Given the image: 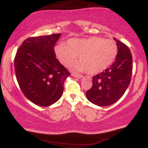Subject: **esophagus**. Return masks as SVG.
Here are the masks:
<instances>
[{"label":"esophagus","instance_id":"1","mask_svg":"<svg viewBox=\"0 0 148 148\" xmlns=\"http://www.w3.org/2000/svg\"><path fill=\"white\" fill-rule=\"evenodd\" d=\"M72 75L74 76V77H76V78H79V79H81V78H82L83 75H81V74H76V73H72Z\"/></svg>","mask_w":148,"mask_h":148}]
</instances>
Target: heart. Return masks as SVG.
I'll return each mask as SVG.
<instances>
[{
    "label": "heart",
    "instance_id": "b5f03b06",
    "mask_svg": "<svg viewBox=\"0 0 148 148\" xmlns=\"http://www.w3.org/2000/svg\"><path fill=\"white\" fill-rule=\"evenodd\" d=\"M55 50L64 65H69L78 56L79 61L73 64L74 69L96 74L113 63L118 53V46L113 40L92 37L88 39H71L67 46H57Z\"/></svg>",
    "mask_w": 148,
    "mask_h": 148
}]
</instances>
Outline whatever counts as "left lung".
<instances>
[{"label":"left lung","instance_id":"1","mask_svg":"<svg viewBox=\"0 0 148 148\" xmlns=\"http://www.w3.org/2000/svg\"><path fill=\"white\" fill-rule=\"evenodd\" d=\"M118 54L111 67L92 77V86L86 92L87 99L99 106H106L118 101L130 84L132 56L127 46L114 38Z\"/></svg>","mask_w":148,"mask_h":148}]
</instances>
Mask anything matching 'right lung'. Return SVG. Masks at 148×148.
<instances>
[{"instance_id":"obj_1","label":"right lung","mask_w":148,"mask_h":148,"mask_svg":"<svg viewBox=\"0 0 148 148\" xmlns=\"http://www.w3.org/2000/svg\"><path fill=\"white\" fill-rule=\"evenodd\" d=\"M61 34L32 37L18 47L14 58L16 80L27 99L49 106L62 95L64 82L70 75L56 57L54 45Z\"/></svg>"}]
</instances>
